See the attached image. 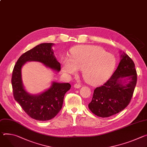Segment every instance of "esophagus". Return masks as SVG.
<instances>
[{
  "mask_svg": "<svg viewBox=\"0 0 147 147\" xmlns=\"http://www.w3.org/2000/svg\"><path fill=\"white\" fill-rule=\"evenodd\" d=\"M74 88H80V87H81V85L80 84L76 83V84H74Z\"/></svg>",
  "mask_w": 147,
  "mask_h": 147,
  "instance_id": "obj_1",
  "label": "esophagus"
}]
</instances>
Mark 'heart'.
Listing matches in <instances>:
<instances>
[{
    "label": "heart",
    "instance_id": "1",
    "mask_svg": "<svg viewBox=\"0 0 147 147\" xmlns=\"http://www.w3.org/2000/svg\"><path fill=\"white\" fill-rule=\"evenodd\" d=\"M115 59L102 48L91 45L78 46L71 50V58L62 60V70L67 74H75L82 69L84 80L90 84L105 81L114 70Z\"/></svg>",
    "mask_w": 147,
    "mask_h": 147
}]
</instances>
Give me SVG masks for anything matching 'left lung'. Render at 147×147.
Listing matches in <instances>:
<instances>
[{"label":"left lung","mask_w":147,"mask_h":147,"mask_svg":"<svg viewBox=\"0 0 147 147\" xmlns=\"http://www.w3.org/2000/svg\"><path fill=\"white\" fill-rule=\"evenodd\" d=\"M121 57L116 70L106 83L95 88L88 104L90 111L98 117H109L119 113L132 98L137 81L135 64L124 52Z\"/></svg>","instance_id":"obj_1"}]
</instances>
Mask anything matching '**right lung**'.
<instances>
[{"instance_id": "right-lung-1", "label": "right lung", "mask_w": 147, "mask_h": 147, "mask_svg": "<svg viewBox=\"0 0 147 147\" xmlns=\"http://www.w3.org/2000/svg\"><path fill=\"white\" fill-rule=\"evenodd\" d=\"M53 43H42L23 53L18 60L12 73L11 85L15 100L30 117L38 121L51 119L59 113L64 95L70 89L71 85L54 82L49 89L41 94L30 95L23 88L21 69L26 61H37L59 71L61 66L53 55Z\"/></svg>"}]
</instances>
